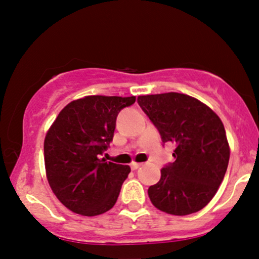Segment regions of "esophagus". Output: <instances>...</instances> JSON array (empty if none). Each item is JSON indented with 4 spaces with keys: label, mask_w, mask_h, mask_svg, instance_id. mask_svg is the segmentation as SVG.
Wrapping results in <instances>:
<instances>
[{
    "label": "esophagus",
    "mask_w": 259,
    "mask_h": 259,
    "mask_svg": "<svg viewBox=\"0 0 259 259\" xmlns=\"http://www.w3.org/2000/svg\"><path fill=\"white\" fill-rule=\"evenodd\" d=\"M141 163H135V162H133L132 164H130V168L133 169V170H136V169H139L140 167H141Z\"/></svg>",
    "instance_id": "obj_1"
}]
</instances>
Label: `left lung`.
Returning a JSON list of instances; mask_svg holds the SVG:
<instances>
[{"label": "left lung", "mask_w": 259, "mask_h": 259, "mask_svg": "<svg viewBox=\"0 0 259 259\" xmlns=\"http://www.w3.org/2000/svg\"><path fill=\"white\" fill-rule=\"evenodd\" d=\"M138 103L163 145H175V160L148 187L151 202L168 214L198 212L218 191L228 168L230 150L222 120L204 103L178 92L139 96Z\"/></svg>", "instance_id": "8db88e82"}]
</instances>
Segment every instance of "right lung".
Segmentation results:
<instances>
[{"instance_id": "obj_1", "label": "right lung", "mask_w": 259, "mask_h": 259, "mask_svg": "<svg viewBox=\"0 0 259 259\" xmlns=\"http://www.w3.org/2000/svg\"><path fill=\"white\" fill-rule=\"evenodd\" d=\"M136 97L88 96L62 109L44 144L52 191L78 214H102L114 206L129 165L101 158L114 135L115 120Z\"/></svg>"}]
</instances>
